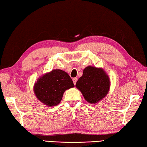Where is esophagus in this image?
Segmentation results:
<instances>
[{
  "instance_id": "obj_1",
  "label": "esophagus",
  "mask_w": 147,
  "mask_h": 147,
  "mask_svg": "<svg viewBox=\"0 0 147 147\" xmlns=\"http://www.w3.org/2000/svg\"><path fill=\"white\" fill-rule=\"evenodd\" d=\"M73 83H74V85H76V82H77V78H73Z\"/></svg>"
}]
</instances>
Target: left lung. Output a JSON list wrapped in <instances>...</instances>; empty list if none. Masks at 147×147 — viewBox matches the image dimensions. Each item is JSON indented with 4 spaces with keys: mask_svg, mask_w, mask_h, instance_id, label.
I'll use <instances>...</instances> for the list:
<instances>
[{
    "mask_svg": "<svg viewBox=\"0 0 147 147\" xmlns=\"http://www.w3.org/2000/svg\"><path fill=\"white\" fill-rule=\"evenodd\" d=\"M109 85V77L102 69L89 66L84 69L76 87L88 102L94 104L105 97Z\"/></svg>",
    "mask_w": 147,
    "mask_h": 147,
    "instance_id": "left-lung-1",
    "label": "left lung"
}]
</instances>
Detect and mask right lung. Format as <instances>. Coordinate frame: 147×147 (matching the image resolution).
<instances>
[{"mask_svg":"<svg viewBox=\"0 0 147 147\" xmlns=\"http://www.w3.org/2000/svg\"><path fill=\"white\" fill-rule=\"evenodd\" d=\"M73 87V82L66 72L55 69L39 78L34 90L38 100L48 106H54L60 102L65 91Z\"/></svg>","mask_w":147,"mask_h":147,"instance_id":"1","label":"right lung"}]
</instances>
